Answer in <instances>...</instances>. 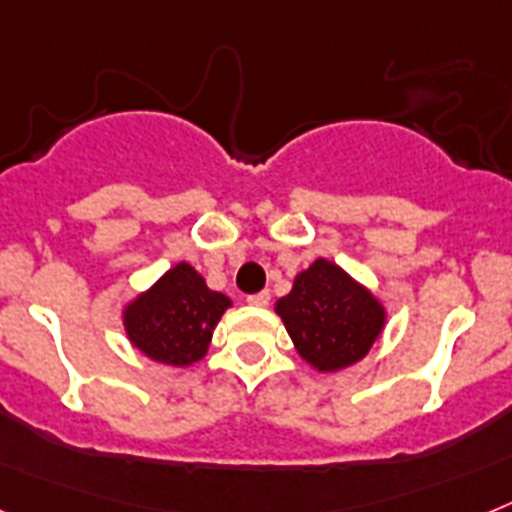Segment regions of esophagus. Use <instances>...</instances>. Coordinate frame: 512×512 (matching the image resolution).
Returning <instances> with one entry per match:
<instances>
[{
  "label": "esophagus",
  "mask_w": 512,
  "mask_h": 512,
  "mask_svg": "<svg viewBox=\"0 0 512 512\" xmlns=\"http://www.w3.org/2000/svg\"><path fill=\"white\" fill-rule=\"evenodd\" d=\"M247 302L252 304V307H268V304H270V291H260V294L247 296Z\"/></svg>",
  "instance_id": "esophagus-1"
}]
</instances>
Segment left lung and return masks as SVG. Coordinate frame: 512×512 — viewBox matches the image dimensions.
Instances as JSON below:
<instances>
[{
  "instance_id": "1",
  "label": "left lung",
  "mask_w": 512,
  "mask_h": 512,
  "mask_svg": "<svg viewBox=\"0 0 512 512\" xmlns=\"http://www.w3.org/2000/svg\"><path fill=\"white\" fill-rule=\"evenodd\" d=\"M276 312L299 356L317 372H338L364 359L388 317L367 286L325 257L294 278Z\"/></svg>"
}]
</instances>
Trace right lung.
Instances as JSON below:
<instances>
[{"mask_svg":"<svg viewBox=\"0 0 512 512\" xmlns=\"http://www.w3.org/2000/svg\"><path fill=\"white\" fill-rule=\"evenodd\" d=\"M231 307L221 291H210L190 263H176L122 312L124 330L137 351L171 367H190L208 354L218 320Z\"/></svg>","mask_w":512,"mask_h":512,"instance_id":"1","label":"right lung"}]
</instances>
